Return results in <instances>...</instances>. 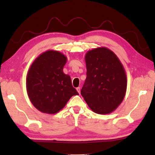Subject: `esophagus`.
Segmentation results:
<instances>
[{"label": "esophagus", "mask_w": 155, "mask_h": 155, "mask_svg": "<svg viewBox=\"0 0 155 155\" xmlns=\"http://www.w3.org/2000/svg\"><path fill=\"white\" fill-rule=\"evenodd\" d=\"M77 91L78 92V94H80L81 93V89H80V87H77Z\"/></svg>", "instance_id": "obj_1"}]
</instances>
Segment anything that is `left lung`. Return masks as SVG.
<instances>
[{
  "instance_id": "8db88e82",
  "label": "left lung",
  "mask_w": 155,
  "mask_h": 155,
  "mask_svg": "<svg viewBox=\"0 0 155 155\" xmlns=\"http://www.w3.org/2000/svg\"><path fill=\"white\" fill-rule=\"evenodd\" d=\"M85 59L87 77L81 95L94 112L110 114L125 96L127 81L124 68L114 52L105 47L89 51Z\"/></svg>"
}]
</instances>
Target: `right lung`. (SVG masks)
<instances>
[{"label":"right lung","instance_id":"add662e5","mask_svg":"<svg viewBox=\"0 0 155 155\" xmlns=\"http://www.w3.org/2000/svg\"><path fill=\"white\" fill-rule=\"evenodd\" d=\"M67 58L57 51H48L37 57L27 77V91L31 103L39 111L54 114L74 95L70 77L63 72Z\"/></svg>","mask_w":155,"mask_h":155}]
</instances>
